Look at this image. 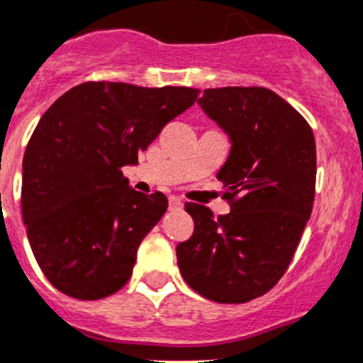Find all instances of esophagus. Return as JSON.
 <instances>
[{
  "instance_id": "esophagus-1",
  "label": "esophagus",
  "mask_w": 363,
  "mask_h": 363,
  "mask_svg": "<svg viewBox=\"0 0 363 363\" xmlns=\"http://www.w3.org/2000/svg\"><path fill=\"white\" fill-rule=\"evenodd\" d=\"M168 206H170L172 211H181L182 201L179 197H170V199H168Z\"/></svg>"
}]
</instances>
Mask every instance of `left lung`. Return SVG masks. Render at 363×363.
<instances>
[{
    "label": "left lung",
    "instance_id": "obj_1",
    "mask_svg": "<svg viewBox=\"0 0 363 363\" xmlns=\"http://www.w3.org/2000/svg\"><path fill=\"white\" fill-rule=\"evenodd\" d=\"M199 105L231 140L216 175L231 213L215 218L209 208L188 202L195 231L177 245V263L186 283L206 299L247 303L283 277L311 215L313 130L265 87L206 89Z\"/></svg>",
    "mask_w": 363,
    "mask_h": 363
}]
</instances>
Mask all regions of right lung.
I'll list each match as a JSON object with an SVG mask.
<instances>
[{
  "label": "right lung",
  "instance_id": "obj_1",
  "mask_svg": "<svg viewBox=\"0 0 363 363\" xmlns=\"http://www.w3.org/2000/svg\"><path fill=\"white\" fill-rule=\"evenodd\" d=\"M199 93L84 82L43 114L23 159L21 209L33 256L59 292L96 301L130 279L138 247L168 199L132 189L121 168L135 164Z\"/></svg>",
  "mask_w": 363,
  "mask_h": 363
}]
</instances>
